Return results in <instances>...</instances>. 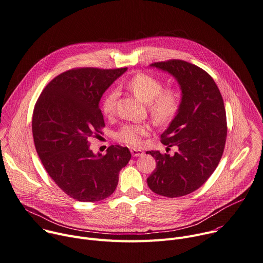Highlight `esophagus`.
I'll list each match as a JSON object with an SVG mask.
<instances>
[{"instance_id": "1", "label": "esophagus", "mask_w": 263, "mask_h": 263, "mask_svg": "<svg viewBox=\"0 0 263 263\" xmlns=\"http://www.w3.org/2000/svg\"><path fill=\"white\" fill-rule=\"evenodd\" d=\"M130 153L133 155V157H140L143 155V152L140 151V149H135V148H132L130 149Z\"/></svg>"}]
</instances>
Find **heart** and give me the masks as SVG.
<instances>
[{"mask_svg":"<svg viewBox=\"0 0 263 263\" xmlns=\"http://www.w3.org/2000/svg\"><path fill=\"white\" fill-rule=\"evenodd\" d=\"M140 100L147 103L149 112L157 123L164 124L174 118L180 108V96L176 90H163L160 79L139 73L132 77L126 84ZM118 92L110 90L103 98L101 110L105 116H111L116 110ZM151 132V126L146 123H128L123 125L116 133V139L119 142L138 147L142 144L143 138Z\"/></svg>","mask_w":263,"mask_h":263,"instance_id":"b5f03b06","label":"heart"}]
</instances>
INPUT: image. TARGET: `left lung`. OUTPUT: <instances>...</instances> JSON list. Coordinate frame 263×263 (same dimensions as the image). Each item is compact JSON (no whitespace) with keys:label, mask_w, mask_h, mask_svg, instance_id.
I'll return each mask as SVG.
<instances>
[{"label":"left lung","mask_w":263,"mask_h":263,"mask_svg":"<svg viewBox=\"0 0 263 263\" xmlns=\"http://www.w3.org/2000/svg\"><path fill=\"white\" fill-rule=\"evenodd\" d=\"M151 67L177 79L182 99L176 117L161 135L167 148L177 146L178 152L173 156L146 153L157 161L147 184L159 195L179 197L205 184L221 159L227 138L224 104L213 78L199 67L181 60Z\"/></svg>","instance_id":"8db88e82"}]
</instances>
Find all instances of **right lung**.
<instances>
[{
	"mask_svg": "<svg viewBox=\"0 0 263 263\" xmlns=\"http://www.w3.org/2000/svg\"><path fill=\"white\" fill-rule=\"evenodd\" d=\"M127 68H77L53 78L39 97L32 116L37 155L51 179L72 198L93 202L108 197L119 172L132 158L127 147L111 145L95 155L89 139L104 127L99 101Z\"/></svg>",
	"mask_w": 263,
	"mask_h": 263,
	"instance_id": "right-lung-1",
	"label": "right lung"
}]
</instances>
